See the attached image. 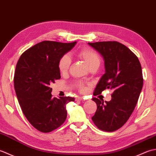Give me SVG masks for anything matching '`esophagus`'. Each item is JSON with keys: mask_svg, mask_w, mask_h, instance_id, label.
I'll return each instance as SVG.
<instances>
[{"mask_svg": "<svg viewBox=\"0 0 156 156\" xmlns=\"http://www.w3.org/2000/svg\"><path fill=\"white\" fill-rule=\"evenodd\" d=\"M84 97H77L76 98V101H83L84 100Z\"/></svg>", "mask_w": 156, "mask_h": 156, "instance_id": "1", "label": "esophagus"}]
</instances>
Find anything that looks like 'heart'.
Masks as SVG:
<instances>
[{"instance_id":"b5f03b06","label":"heart","mask_w":156,"mask_h":156,"mask_svg":"<svg viewBox=\"0 0 156 156\" xmlns=\"http://www.w3.org/2000/svg\"><path fill=\"white\" fill-rule=\"evenodd\" d=\"M79 58L82 59L90 69L98 68L101 64V58L97 52L93 49L88 48H84L79 49L76 52ZM71 64V59L67 55H63L58 62V69L59 72L62 74H66L69 70ZM79 90L84 92L86 90L85 85L82 82H76L75 84Z\"/></svg>"}]
</instances>
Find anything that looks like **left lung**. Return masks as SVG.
<instances>
[{
	"label": "left lung",
	"instance_id": "left-lung-1",
	"mask_svg": "<svg viewBox=\"0 0 156 156\" xmlns=\"http://www.w3.org/2000/svg\"><path fill=\"white\" fill-rule=\"evenodd\" d=\"M105 60V74L95 88L94 96L112 89L110 101L92 98L97 109L92 120L101 130L111 132L121 128L134 111L143 87L144 79L138 58L117 41L88 43Z\"/></svg>",
	"mask_w": 156,
	"mask_h": 156
}]
</instances>
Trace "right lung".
Returning <instances> with one entry per match:
<instances>
[{"instance_id": "add662e5", "label": "right lung", "mask_w": 156, "mask_h": 156, "mask_svg": "<svg viewBox=\"0 0 156 156\" xmlns=\"http://www.w3.org/2000/svg\"><path fill=\"white\" fill-rule=\"evenodd\" d=\"M76 41H44L26 50L19 59L14 75V87L23 114L32 126L49 133L64 123L66 105L74 98H52L49 85L60 79L58 62L71 50Z\"/></svg>"}]
</instances>
